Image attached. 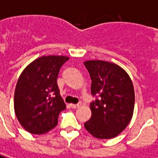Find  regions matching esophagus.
Returning <instances> with one entry per match:
<instances>
[{
  "label": "esophagus",
  "mask_w": 158,
  "mask_h": 158,
  "mask_svg": "<svg viewBox=\"0 0 158 158\" xmlns=\"http://www.w3.org/2000/svg\"><path fill=\"white\" fill-rule=\"evenodd\" d=\"M70 106L73 108V109H76V108H79L80 107V104H78V105H74V104H71Z\"/></svg>",
  "instance_id": "obj_1"
}]
</instances>
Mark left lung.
Listing matches in <instances>:
<instances>
[{"mask_svg": "<svg viewBox=\"0 0 158 158\" xmlns=\"http://www.w3.org/2000/svg\"><path fill=\"white\" fill-rule=\"evenodd\" d=\"M84 65L92 79V94L99 96L90 106L92 117L85 123V128L94 138H115L132 118L135 105L132 80L115 63L86 60Z\"/></svg>", "mask_w": 158, "mask_h": 158, "instance_id": "8db88e82", "label": "left lung"}]
</instances>
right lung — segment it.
Instances as JSON below:
<instances>
[{
	"label": "right lung",
	"mask_w": 158,
	"mask_h": 158,
	"mask_svg": "<svg viewBox=\"0 0 158 158\" xmlns=\"http://www.w3.org/2000/svg\"><path fill=\"white\" fill-rule=\"evenodd\" d=\"M69 57L44 55L27 65L18 79L14 108L21 126L27 131L40 135L58 124L65 104L60 94L57 78Z\"/></svg>",
	"instance_id": "right-lung-1"
}]
</instances>
